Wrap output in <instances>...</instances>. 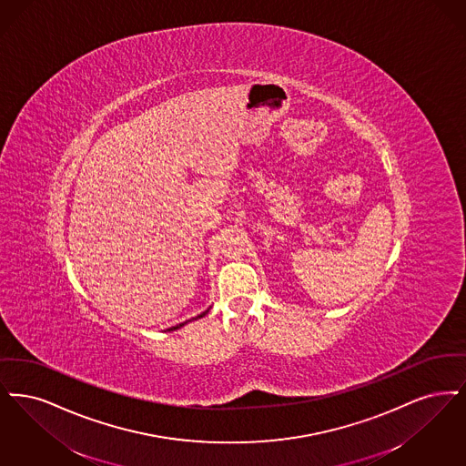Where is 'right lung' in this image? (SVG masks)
<instances>
[{
	"mask_svg": "<svg viewBox=\"0 0 466 466\" xmlns=\"http://www.w3.org/2000/svg\"><path fill=\"white\" fill-rule=\"evenodd\" d=\"M207 311H208V309H207ZM207 311H203L202 315H198L197 319H202V317H205V315H207ZM182 325L184 324L176 325V327H170L168 330H176V329H179V327H182Z\"/></svg>",
	"mask_w": 466,
	"mask_h": 466,
	"instance_id": "1",
	"label": "right lung"
}]
</instances>
